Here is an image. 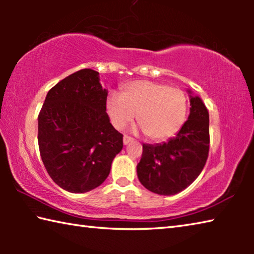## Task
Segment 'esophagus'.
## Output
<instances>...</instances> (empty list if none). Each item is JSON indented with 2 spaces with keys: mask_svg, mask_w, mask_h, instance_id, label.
I'll list each match as a JSON object with an SVG mask.
<instances>
[{
  "mask_svg": "<svg viewBox=\"0 0 254 254\" xmlns=\"http://www.w3.org/2000/svg\"><path fill=\"white\" fill-rule=\"evenodd\" d=\"M133 141V139L131 136H127V135H124L123 136V144L124 145H127V144H128L130 142H132Z\"/></svg>",
  "mask_w": 254,
  "mask_h": 254,
  "instance_id": "obj_1",
  "label": "esophagus"
}]
</instances>
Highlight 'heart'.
Masks as SVG:
<instances>
[{"mask_svg":"<svg viewBox=\"0 0 254 254\" xmlns=\"http://www.w3.org/2000/svg\"><path fill=\"white\" fill-rule=\"evenodd\" d=\"M107 114L117 128L137 119L150 139L165 140L176 134L186 120L187 97L179 88L150 80H136L123 88L122 95L111 93Z\"/></svg>","mask_w":254,"mask_h":254,"instance_id":"b5f03b06","label":"heart"}]
</instances>
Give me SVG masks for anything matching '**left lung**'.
<instances>
[{
  "label": "left lung",
  "mask_w": 254,
  "mask_h": 254,
  "mask_svg": "<svg viewBox=\"0 0 254 254\" xmlns=\"http://www.w3.org/2000/svg\"><path fill=\"white\" fill-rule=\"evenodd\" d=\"M187 121L177 134L157 144H143L136 166L140 183L158 195H176L187 188L203 170L209 150V114L204 102L190 89Z\"/></svg>",
  "instance_id": "left-lung-1"
}]
</instances>
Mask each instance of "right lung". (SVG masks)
<instances>
[{
    "label": "right lung",
    "mask_w": 254,
    "mask_h": 254,
    "mask_svg": "<svg viewBox=\"0 0 254 254\" xmlns=\"http://www.w3.org/2000/svg\"><path fill=\"white\" fill-rule=\"evenodd\" d=\"M106 97L93 69L67 76L47 94L38 117L40 156L51 179L67 191L83 194L102 185L123 148Z\"/></svg>",
    "instance_id": "add662e5"
}]
</instances>
